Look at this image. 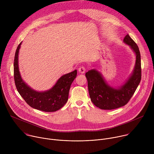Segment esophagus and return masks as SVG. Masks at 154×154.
<instances>
[{
  "mask_svg": "<svg viewBox=\"0 0 154 154\" xmlns=\"http://www.w3.org/2000/svg\"><path fill=\"white\" fill-rule=\"evenodd\" d=\"M85 68L84 66H80L79 68V71L80 73L81 74H84L85 72Z\"/></svg>",
  "mask_w": 154,
  "mask_h": 154,
  "instance_id": "34e87169",
  "label": "esophagus"
}]
</instances>
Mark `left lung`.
Returning <instances> with one entry per match:
<instances>
[{
    "label": "left lung",
    "instance_id": "1",
    "mask_svg": "<svg viewBox=\"0 0 154 154\" xmlns=\"http://www.w3.org/2000/svg\"><path fill=\"white\" fill-rule=\"evenodd\" d=\"M123 41L134 51L136 60L132 73L122 85L118 87L109 85L102 74L96 69H91L85 74L91 100L102 109H113L124 106L134 95L141 81V55L139 48L128 34L125 36Z\"/></svg>",
    "mask_w": 154,
    "mask_h": 154
}]
</instances>
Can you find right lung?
<instances>
[{
    "instance_id": "obj_1",
    "label": "right lung",
    "mask_w": 154,
    "mask_h": 154,
    "mask_svg": "<svg viewBox=\"0 0 154 154\" xmlns=\"http://www.w3.org/2000/svg\"><path fill=\"white\" fill-rule=\"evenodd\" d=\"M21 44L22 42L17 48L14 60V78L17 91L27 103L35 109L46 112L58 110L68 100L71 85L77 76V70L62 75L51 89L36 91L22 79L19 72L18 57Z\"/></svg>"
}]
</instances>
